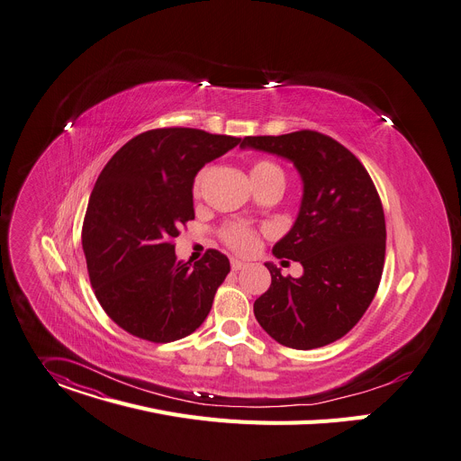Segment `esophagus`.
<instances>
[{"label":"esophagus","instance_id":"34e87169","mask_svg":"<svg viewBox=\"0 0 461 461\" xmlns=\"http://www.w3.org/2000/svg\"><path fill=\"white\" fill-rule=\"evenodd\" d=\"M246 267V263L244 261H239V259H231V270H242Z\"/></svg>","mask_w":461,"mask_h":461}]
</instances>
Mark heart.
<instances>
[{"label":"heart","mask_w":461,"mask_h":461,"mask_svg":"<svg viewBox=\"0 0 461 461\" xmlns=\"http://www.w3.org/2000/svg\"><path fill=\"white\" fill-rule=\"evenodd\" d=\"M249 176H252L254 185L263 184V182H270V180H281L285 184V173L279 165H276L270 159H256L252 163V169H249ZM202 182H203V171L196 175L194 182H193V194L198 196L200 189H202ZM221 237L226 242V246H230L231 249L239 254H249L254 252L258 248V233L254 228H249L246 224L240 222H230L221 230Z\"/></svg>","instance_id":"heart-1"}]
</instances>
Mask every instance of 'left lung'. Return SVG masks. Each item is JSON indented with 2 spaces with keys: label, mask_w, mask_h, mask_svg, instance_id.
<instances>
[{
  "label": "left lung",
  "mask_w": 461,
  "mask_h": 461,
  "mask_svg": "<svg viewBox=\"0 0 461 461\" xmlns=\"http://www.w3.org/2000/svg\"><path fill=\"white\" fill-rule=\"evenodd\" d=\"M240 147L290 159L303 182L298 219L272 249L302 263L303 276L265 263L272 285L254 303L259 325L292 349L342 339L373 302L384 267L386 222L373 180L353 152L314 131L248 136Z\"/></svg>",
  "instance_id": "left-lung-1"
}]
</instances>
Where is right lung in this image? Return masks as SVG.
Wrapping results in <instances>:
<instances>
[{"mask_svg":"<svg viewBox=\"0 0 461 461\" xmlns=\"http://www.w3.org/2000/svg\"><path fill=\"white\" fill-rule=\"evenodd\" d=\"M240 138L156 129L124 143L90 194L82 249L104 312L138 339L167 344L194 332L212 311L230 261L217 249L176 261L173 239L194 219L193 182Z\"/></svg>","mask_w":461,"mask_h":461,"instance_id":"obj_1","label":"right lung"}]
</instances>
